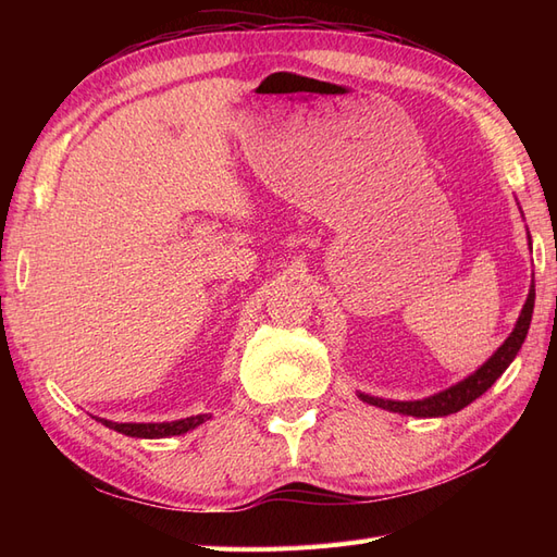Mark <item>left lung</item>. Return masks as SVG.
<instances>
[{
    "label": "left lung",
    "instance_id": "obj_1",
    "mask_svg": "<svg viewBox=\"0 0 557 557\" xmlns=\"http://www.w3.org/2000/svg\"><path fill=\"white\" fill-rule=\"evenodd\" d=\"M530 246H532V239H530ZM532 311H534V283L530 288L525 307H522V311H520L518 323H516L513 332L509 334V339L497 348L495 356L487 360L481 369H476L474 374L467 376L458 385L448 387V391H444L440 395H432L428 399H416V401H393V399L369 397L362 393H360V399L372 404V407L387 409L393 413H407V416H416V418H440V416H448V413H458L460 409L467 407V404L481 397L487 387H491L504 374V369L513 362L522 342H525V336H528Z\"/></svg>",
    "mask_w": 557,
    "mask_h": 557
}]
</instances>
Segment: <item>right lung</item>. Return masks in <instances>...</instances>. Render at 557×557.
Instances as JSON below:
<instances>
[{"label":"right lung","instance_id":"obj_1","mask_svg":"<svg viewBox=\"0 0 557 557\" xmlns=\"http://www.w3.org/2000/svg\"><path fill=\"white\" fill-rule=\"evenodd\" d=\"M99 420H102L107 428L127 436H139V440H162V436H174V434H185L188 430H195L197 425L205 423V420H209V413L174 420V423H111V420H104V418Z\"/></svg>","mask_w":557,"mask_h":557}]
</instances>
